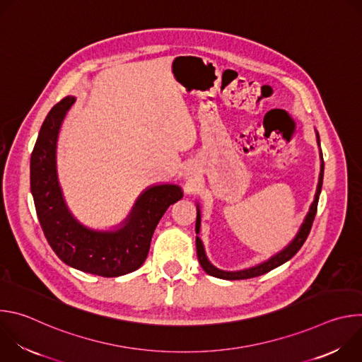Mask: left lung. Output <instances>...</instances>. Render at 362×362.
Masks as SVG:
<instances>
[{
	"label": "left lung",
	"mask_w": 362,
	"mask_h": 362,
	"mask_svg": "<svg viewBox=\"0 0 362 362\" xmlns=\"http://www.w3.org/2000/svg\"><path fill=\"white\" fill-rule=\"evenodd\" d=\"M317 139H318V144H320V134L317 133ZM322 180H324V159H322V153H321V173H320V182H318V186H317V193H315V199L311 204V208H309V212L308 215L305 216V221L303 223L300 225L299 228V232L296 233V236L292 239V242L285 246L281 252H278L276 255L271 256L268 261L256 265V267H252V268H247V269H242V271H235V272H229V271H222V269H218L216 267H214L208 256H206L204 253V247H203V243L200 240L199 236H196V250H197V259H199V264L200 267L203 268V271L206 274H209L211 276H215V278H221V279H228V281H238V279H249V278H255V276H259V275H264L278 267H281L282 264L288 262L292 256H295V253L302 247L303 242L306 240L309 232H311V228H313V223H314V219H315V215H317V208H318V200H320V194H321V189H322ZM197 208V218H196V233L199 235V230H200V209H199V204L196 206Z\"/></svg>",
	"instance_id": "obj_1"
}]
</instances>
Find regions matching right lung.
<instances>
[{"label":"right lung","mask_w":362,"mask_h":362,"mask_svg":"<svg viewBox=\"0 0 362 362\" xmlns=\"http://www.w3.org/2000/svg\"><path fill=\"white\" fill-rule=\"evenodd\" d=\"M74 101L67 95L49 110L31 153L30 185L37 216L47 242L69 267L105 278L126 275L143 265L154 229L183 192L177 185L150 186L117 229L94 230L81 225L67 208L56 169L60 126Z\"/></svg>","instance_id":"1"}]
</instances>
